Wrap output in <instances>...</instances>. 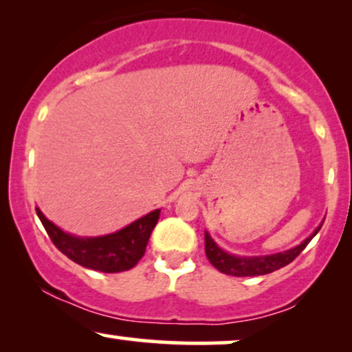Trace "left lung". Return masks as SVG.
Returning <instances> with one entry per match:
<instances>
[{"instance_id":"1","label":"left lung","mask_w":352,"mask_h":352,"mask_svg":"<svg viewBox=\"0 0 352 352\" xmlns=\"http://www.w3.org/2000/svg\"><path fill=\"white\" fill-rule=\"evenodd\" d=\"M319 228H316V232H314L309 238H306V240L302 241L301 245H298L296 248L288 250V252L285 253L270 254V256L253 258H240L225 253L223 250L218 248L215 241L208 236V233H205V253H207L210 263L215 266L218 272L232 274V276H260V274L273 273L276 272V270L283 268V266L292 263L294 258L306 248V245L313 240V236L319 232Z\"/></svg>"}]
</instances>
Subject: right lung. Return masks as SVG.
<instances>
[{"label": "right lung", "mask_w": 352, "mask_h": 352, "mask_svg": "<svg viewBox=\"0 0 352 352\" xmlns=\"http://www.w3.org/2000/svg\"><path fill=\"white\" fill-rule=\"evenodd\" d=\"M44 230L60 253L84 268L102 273H120L134 268L144 256L147 241L160 217V210H153L129 227L112 235L98 238H79L64 233L36 208Z\"/></svg>", "instance_id": "obj_1"}]
</instances>
